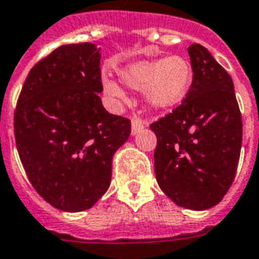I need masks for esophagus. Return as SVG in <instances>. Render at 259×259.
I'll return each mask as SVG.
<instances>
[{
	"label": "esophagus",
	"instance_id": "34e87169",
	"mask_svg": "<svg viewBox=\"0 0 259 259\" xmlns=\"http://www.w3.org/2000/svg\"><path fill=\"white\" fill-rule=\"evenodd\" d=\"M144 126H145V122H144L143 119H140V118H133V119H132V136L137 134L140 130L144 129Z\"/></svg>",
	"mask_w": 259,
	"mask_h": 259
}]
</instances>
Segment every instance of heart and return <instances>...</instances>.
Here are the masks:
<instances>
[{
	"mask_svg": "<svg viewBox=\"0 0 259 259\" xmlns=\"http://www.w3.org/2000/svg\"><path fill=\"white\" fill-rule=\"evenodd\" d=\"M118 74L125 85L143 90L144 102L155 111H167L182 104L194 80L191 62L178 54L132 62L119 69ZM102 88L116 107L127 103V94L114 78L104 77Z\"/></svg>",
	"mask_w": 259,
	"mask_h": 259,
	"instance_id": "b5f03b06",
	"label": "heart"
}]
</instances>
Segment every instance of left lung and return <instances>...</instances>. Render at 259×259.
I'll return each mask as SVG.
<instances>
[{"mask_svg":"<svg viewBox=\"0 0 259 259\" xmlns=\"http://www.w3.org/2000/svg\"><path fill=\"white\" fill-rule=\"evenodd\" d=\"M194 70L183 103L155 123V174L178 206L206 210L234 182L242 148V115L234 81L208 49H189Z\"/></svg>","mask_w":259,"mask_h":259,"instance_id":"left-lung-1","label":"left lung"}]
</instances>
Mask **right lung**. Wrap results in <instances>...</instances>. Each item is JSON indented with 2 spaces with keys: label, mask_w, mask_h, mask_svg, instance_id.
<instances>
[{
  "label": "right lung",
  "mask_w": 259,
  "mask_h": 259,
  "mask_svg": "<svg viewBox=\"0 0 259 259\" xmlns=\"http://www.w3.org/2000/svg\"><path fill=\"white\" fill-rule=\"evenodd\" d=\"M100 49L64 45L25 78L15 111L20 160L33 189L64 212H82L111 183L112 157L130 136V121L99 98Z\"/></svg>",
  "instance_id": "right-lung-1"
}]
</instances>
